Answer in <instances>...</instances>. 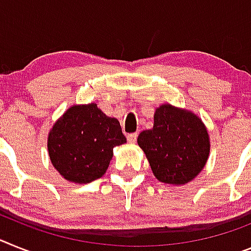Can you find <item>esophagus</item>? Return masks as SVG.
Here are the masks:
<instances>
[{
    "label": "esophagus",
    "mask_w": 251,
    "mask_h": 251,
    "mask_svg": "<svg viewBox=\"0 0 251 251\" xmlns=\"http://www.w3.org/2000/svg\"><path fill=\"white\" fill-rule=\"evenodd\" d=\"M136 138H138V134H136V132H131V134H127V140H129L130 143H135Z\"/></svg>",
    "instance_id": "34e87169"
}]
</instances>
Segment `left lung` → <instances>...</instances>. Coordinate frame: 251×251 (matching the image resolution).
<instances>
[{"label": "left lung", "mask_w": 251, "mask_h": 251, "mask_svg": "<svg viewBox=\"0 0 251 251\" xmlns=\"http://www.w3.org/2000/svg\"><path fill=\"white\" fill-rule=\"evenodd\" d=\"M155 177L181 185L203 170L209 154V138L199 117L170 104L155 109L154 125L138 136Z\"/></svg>", "instance_id": "left-lung-1"}]
</instances>
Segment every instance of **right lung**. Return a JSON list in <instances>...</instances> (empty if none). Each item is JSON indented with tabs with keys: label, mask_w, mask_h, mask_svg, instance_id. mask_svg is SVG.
<instances>
[{
	"label": "right lung",
	"mask_w": 251,
	"mask_h": 251,
	"mask_svg": "<svg viewBox=\"0 0 251 251\" xmlns=\"http://www.w3.org/2000/svg\"><path fill=\"white\" fill-rule=\"evenodd\" d=\"M124 143L120 122L92 103L71 107L54 124L48 136V153L66 180L88 184L104 175L113 147Z\"/></svg>",
	"instance_id": "right-lung-1"
}]
</instances>
